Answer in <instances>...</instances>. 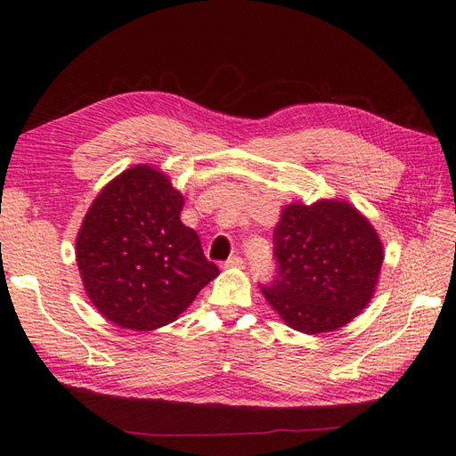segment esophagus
<instances>
[{"instance_id": "obj_1", "label": "esophagus", "mask_w": 456, "mask_h": 456, "mask_svg": "<svg viewBox=\"0 0 456 456\" xmlns=\"http://www.w3.org/2000/svg\"><path fill=\"white\" fill-rule=\"evenodd\" d=\"M225 266H227V268H243V266H245V260L240 258L239 255H235V256H231V258L227 260Z\"/></svg>"}]
</instances>
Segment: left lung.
<instances>
[{"instance_id":"1","label":"left lung","mask_w":456,"mask_h":456,"mask_svg":"<svg viewBox=\"0 0 456 456\" xmlns=\"http://www.w3.org/2000/svg\"><path fill=\"white\" fill-rule=\"evenodd\" d=\"M273 240L276 276L260 289L296 331H335L370 302L384 250L370 221L351 203H292Z\"/></svg>"}]
</instances>
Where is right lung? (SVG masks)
I'll list each match as a JSON object with an SVG mask.
<instances>
[{
  "mask_svg": "<svg viewBox=\"0 0 456 456\" xmlns=\"http://www.w3.org/2000/svg\"><path fill=\"white\" fill-rule=\"evenodd\" d=\"M182 206L168 176L137 164L86 213L76 260L90 302L111 323L134 331L168 325L219 274L180 221Z\"/></svg>",
  "mask_w": 456,
  "mask_h": 456,
  "instance_id": "right-lung-1",
  "label": "right lung"
}]
</instances>
